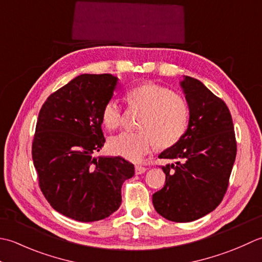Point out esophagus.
Wrapping results in <instances>:
<instances>
[{
  "instance_id": "obj_1",
  "label": "esophagus",
  "mask_w": 262,
  "mask_h": 262,
  "mask_svg": "<svg viewBox=\"0 0 262 262\" xmlns=\"http://www.w3.org/2000/svg\"><path fill=\"white\" fill-rule=\"evenodd\" d=\"M147 170V168L146 167H143V166H139V165H137L136 166V174H142V173H145Z\"/></svg>"
}]
</instances>
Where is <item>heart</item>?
I'll return each mask as SVG.
<instances>
[{"mask_svg":"<svg viewBox=\"0 0 262 262\" xmlns=\"http://www.w3.org/2000/svg\"><path fill=\"white\" fill-rule=\"evenodd\" d=\"M125 100L131 107L143 111L138 132H121L110 139L111 151L132 162L140 161L157 146L166 149L178 143L188 130L190 110L188 103L172 90L157 83L145 82L127 90ZM122 111L114 99L106 101L101 121L110 130L121 123Z\"/></svg>","mask_w":262,"mask_h":262,"instance_id":"b5f03b06","label":"heart"}]
</instances>
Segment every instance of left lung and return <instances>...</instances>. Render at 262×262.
Returning <instances> with one entry per match:
<instances>
[{
    "label": "left lung",
    "instance_id": "obj_1",
    "mask_svg": "<svg viewBox=\"0 0 262 262\" xmlns=\"http://www.w3.org/2000/svg\"><path fill=\"white\" fill-rule=\"evenodd\" d=\"M190 110L188 130L159 158L175 159L162 169L166 181L152 194L159 215L188 223L206 216L221 204L236 157L233 120L224 101L204 83L185 76L181 81Z\"/></svg>",
    "mask_w": 262,
    "mask_h": 262
}]
</instances>
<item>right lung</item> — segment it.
<instances>
[{"mask_svg":"<svg viewBox=\"0 0 262 262\" xmlns=\"http://www.w3.org/2000/svg\"><path fill=\"white\" fill-rule=\"evenodd\" d=\"M117 78L81 74L42 104L33 141L39 188L50 205L78 222L108 217L122 202L121 188L135 165L117 157H94L104 146L101 110Z\"/></svg>","mask_w":262,"mask_h":262,"instance_id":"obj_1","label":"right lung"}]
</instances>
